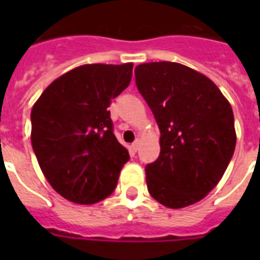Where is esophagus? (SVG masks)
<instances>
[{"instance_id": "34e87169", "label": "esophagus", "mask_w": 260, "mask_h": 260, "mask_svg": "<svg viewBox=\"0 0 260 260\" xmlns=\"http://www.w3.org/2000/svg\"><path fill=\"white\" fill-rule=\"evenodd\" d=\"M139 147H140V140H136V142H134L131 144V150L134 151V152H136V151L139 150Z\"/></svg>"}]
</instances>
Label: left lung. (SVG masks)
<instances>
[{
	"instance_id": "8db88e82",
	"label": "left lung",
	"mask_w": 260,
	"mask_h": 260,
	"mask_svg": "<svg viewBox=\"0 0 260 260\" xmlns=\"http://www.w3.org/2000/svg\"><path fill=\"white\" fill-rule=\"evenodd\" d=\"M136 86L160 129L159 158L146 166L148 191L179 209L217 186L236 146L234 112L213 81L175 62L136 66Z\"/></svg>"
}]
</instances>
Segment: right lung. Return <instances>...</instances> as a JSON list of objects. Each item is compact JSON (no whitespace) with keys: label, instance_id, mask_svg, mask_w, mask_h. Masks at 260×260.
<instances>
[{"label":"right lung","instance_id":"right-lung-1","mask_svg":"<svg viewBox=\"0 0 260 260\" xmlns=\"http://www.w3.org/2000/svg\"><path fill=\"white\" fill-rule=\"evenodd\" d=\"M134 63L83 64L48 85L30 112V142L52 189L91 205L109 197L129 160L113 135L110 101L132 79Z\"/></svg>","mask_w":260,"mask_h":260}]
</instances>
